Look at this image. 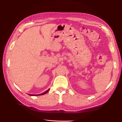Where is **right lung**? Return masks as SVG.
Listing matches in <instances>:
<instances>
[{
	"instance_id": "add662e5",
	"label": "right lung",
	"mask_w": 122,
	"mask_h": 122,
	"mask_svg": "<svg viewBox=\"0 0 122 122\" xmlns=\"http://www.w3.org/2000/svg\"><path fill=\"white\" fill-rule=\"evenodd\" d=\"M49 89H48V90H47L45 92H43V93H41V94H29V95H30V96H37V95H43V94H45L47 92H49Z\"/></svg>"
}]
</instances>
